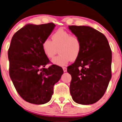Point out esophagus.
Wrapping results in <instances>:
<instances>
[{
	"label": "esophagus",
	"instance_id": "esophagus-1",
	"mask_svg": "<svg viewBox=\"0 0 122 122\" xmlns=\"http://www.w3.org/2000/svg\"><path fill=\"white\" fill-rule=\"evenodd\" d=\"M62 68H63L64 72H66V71H67V67H62Z\"/></svg>",
	"mask_w": 122,
	"mask_h": 122
}]
</instances>
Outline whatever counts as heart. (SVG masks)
I'll list each match as a JSON object with an SVG mask.
<instances>
[{
	"instance_id": "1",
	"label": "heart",
	"mask_w": 122,
	"mask_h": 122,
	"mask_svg": "<svg viewBox=\"0 0 122 122\" xmlns=\"http://www.w3.org/2000/svg\"><path fill=\"white\" fill-rule=\"evenodd\" d=\"M42 48L47 58L52 59L59 50L60 55L52 60V62L58 66H63L71 60L79 57L81 50V43L76 35L63 29L58 30L52 36V41L46 39L42 42Z\"/></svg>"
}]
</instances>
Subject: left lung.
<instances>
[{"mask_svg": "<svg viewBox=\"0 0 122 122\" xmlns=\"http://www.w3.org/2000/svg\"><path fill=\"white\" fill-rule=\"evenodd\" d=\"M69 29L81 43L79 57L67 67L71 95L77 103L92 104L102 97L112 78V50L106 36L92 27L71 25Z\"/></svg>", "mask_w": 122, "mask_h": 122, "instance_id": "obj_1", "label": "left lung"}]
</instances>
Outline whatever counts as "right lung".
Returning <instances> with one entry per match:
<instances>
[{"label":"right lung","mask_w":122,"mask_h":122,"mask_svg":"<svg viewBox=\"0 0 122 122\" xmlns=\"http://www.w3.org/2000/svg\"><path fill=\"white\" fill-rule=\"evenodd\" d=\"M53 22L27 24L13 36L8 49L9 76L17 92L27 102L43 104L50 101L54 86L64 71L52 64L43 53L42 42L51 35Z\"/></svg>","instance_id":"add662e5"}]
</instances>
